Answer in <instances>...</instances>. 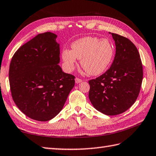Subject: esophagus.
Segmentation results:
<instances>
[{
    "instance_id": "esophagus-1",
    "label": "esophagus",
    "mask_w": 156,
    "mask_h": 156,
    "mask_svg": "<svg viewBox=\"0 0 156 156\" xmlns=\"http://www.w3.org/2000/svg\"><path fill=\"white\" fill-rule=\"evenodd\" d=\"M75 82H76V84H78V83H80V82H82V80L80 78H75Z\"/></svg>"
}]
</instances>
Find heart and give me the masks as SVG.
<instances>
[{
  "mask_svg": "<svg viewBox=\"0 0 156 156\" xmlns=\"http://www.w3.org/2000/svg\"><path fill=\"white\" fill-rule=\"evenodd\" d=\"M114 56V47L106 38L86 36L72 44V50L62 52V59L67 72H72L81 59V66L88 74L99 75L104 72Z\"/></svg>",
  "mask_w": 156,
  "mask_h": 156,
  "instance_id": "b5f03b06",
  "label": "heart"
}]
</instances>
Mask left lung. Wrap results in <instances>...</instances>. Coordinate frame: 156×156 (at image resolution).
I'll return each mask as SVG.
<instances>
[{"label": "left lung", "instance_id": "obj_1", "mask_svg": "<svg viewBox=\"0 0 156 156\" xmlns=\"http://www.w3.org/2000/svg\"><path fill=\"white\" fill-rule=\"evenodd\" d=\"M115 44L114 62L108 71L88 81V97L97 110L108 115L126 112L136 101L143 80L139 51L129 39L110 33Z\"/></svg>", "mask_w": 156, "mask_h": 156}]
</instances>
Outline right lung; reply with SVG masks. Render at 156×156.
Wrapping results in <instances>:
<instances>
[{
  "label": "right lung",
  "mask_w": 156,
  "mask_h": 156,
  "mask_svg": "<svg viewBox=\"0 0 156 156\" xmlns=\"http://www.w3.org/2000/svg\"><path fill=\"white\" fill-rule=\"evenodd\" d=\"M51 32L39 34L12 57L9 78L17 108L31 119L50 120L63 109L75 77L58 65L60 48Z\"/></svg>",
  "instance_id": "obj_1"
}]
</instances>
